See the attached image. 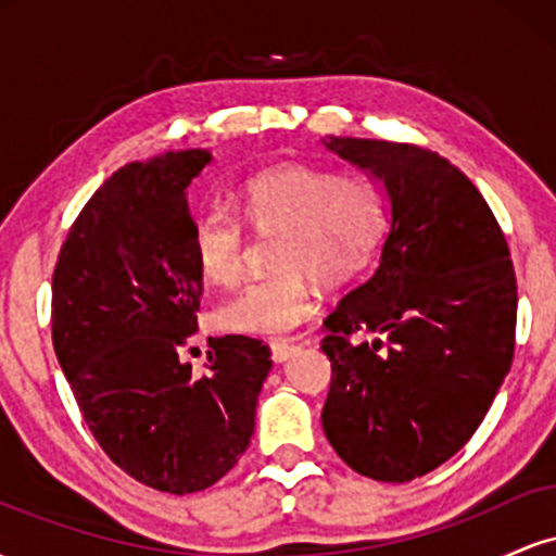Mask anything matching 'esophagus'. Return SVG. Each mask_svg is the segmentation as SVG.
Here are the masks:
<instances>
[{"mask_svg":"<svg viewBox=\"0 0 556 556\" xmlns=\"http://www.w3.org/2000/svg\"><path fill=\"white\" fill-rule=\"evenodd\" d=\"M295 350H298V344H292V342H271V361L285 363L292 353H295Z\"/></svg>","mask_w":556,"mask_h":556,"instance_id":"esophagus-1","label":"esophagus"}]
</instances>
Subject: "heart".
Listing matches in <instances>:
<instances>
[{
	"label": "heart",
	"mask_w": 556,
	"mask_h": 556,
	"mask_svg": "<svg viewBox=\"0 0 556 556\" xmlns=\"http://www.w3.org/2000/svg\"><path fill=\"white\" fill-rule=\"evenodd\" d=\"M240 212L251 227L285 229L277 266L216 308V324L235 334L285 337L316 314V277L327 285L355 279L371 264L384 235V195L368 175L285 164L248 177ZM198 269L214 285H232L245 269L248 232L240 214L212 203L193 222Z\"/></svg>",
	"instance_id": "heart-1"
}]
</instances>
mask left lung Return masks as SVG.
I'll return each mask as SVG.
<instances>
[{"label":"left lung","instance_id":"left-lung-1","mask_svg":"<svg viewBox=\"0 0 556 556\" xmlns=\"http://www.w3.org/2000/svg\"><path fill=\"white\" fill-rule=\"evenodd\" d=\"M381 182L389 235L374 277L327 316L331 387L321 424L355 473L405 483L473 437L515 353L518 282L489 203L429 149L329 138ZM377 337L353 343V333Z\"/></svg>","mask_w":556,"mask_h":556}]
</instances>
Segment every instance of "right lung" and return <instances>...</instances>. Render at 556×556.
Returning <instances> with one entry per match:
<instances>
[{
    "mask_svg": "<svg viewBox=\"0 0 556 556\" xmlns=\"http://www.w3.org/2000/svg\"><path fill=\"white\" fill-rule=\"evenodd\" d=\"M212 162L167 151L117 169L62 242L52 342L83 420L114 465L146 486L193 494L248 450L271 353L261 340H208L206 374L180 348L198 329L203 274L185 190Z\"/></svg>",
    "mask_w": 556,
    "mask_h": 556,
    "instance_id": "right-lung-1",
    "label": "right lung"
}]
</instances>
